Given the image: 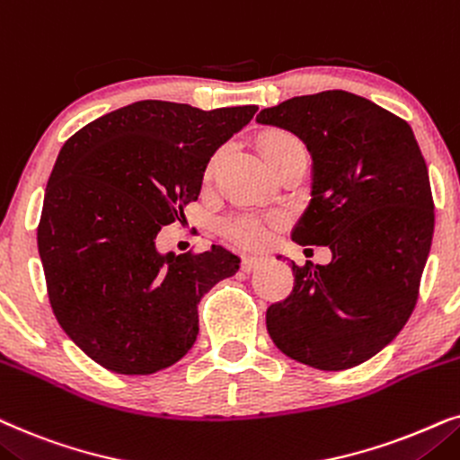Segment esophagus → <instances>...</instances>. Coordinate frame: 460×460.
<instances>
[{
	"mask_svg": "<svg viewBox=\"0 0 460 460\" xmlns=\"http://www.w3.org/2000/svg\"><path fill=\"white\" fill-rule=\"evenodd\" d=\"M262 262H265V259L262 256H243L242 259V269L246 273H252L254 269H259Z\"/></svg>",
	"mask_w": 460,
	"mask_h": 460,
	"instance_id": "obj_1",
	"label": "esophagus"
}]
</instances>
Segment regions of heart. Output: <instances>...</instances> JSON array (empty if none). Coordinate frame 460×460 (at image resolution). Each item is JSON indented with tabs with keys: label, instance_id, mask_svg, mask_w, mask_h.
Here are the masks:
<instances>
[{
	"label": "heart",
	"instance_id": "heart-1",
	"mask_svg": "<svg viewBox=\"0 0 460 460\" xmlns=\"http://www.w3.org/2000/svg\"><path fill=\"white\" fill-rule=\"evenodd\" d=\"M296 146H303L301 140L288 132H269L265 138H262V153H265L267 162H271L273 157L281 155V153L296 149ZM220 159H223V151H217L214 155L208 159L206 166V179L217 172ZM269 226H271V220H262L256 217H235L225 223V235L229 240H234L237 243L246 248H256L262 246L269 235Z\"/></svg>",
	"mask_w": 460,
	"mask_h": 460
}]
</instances>
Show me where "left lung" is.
<instances>
[{"instance_id":"left-lung-1","label":"left lung","mask_w":460,"mask_h":460,"mask_svg":"<svg viewBox=\"0 0 460 460\" xmlns=\"http://www.w3.org/2000/svg\"><path fill=\"white\" fill-rule=\"evenodd\" d=\"M256 121L296 134L314 159L311 201L292 229L328 265L292 262L290 296L267 309L288 358L317 370L364 364L406 326L433 240V198L412 128L345 90L294 96Z\"/></svg>"}]
</instances>
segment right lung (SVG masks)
<instances>
[{"instance_id": "add662e5", "label": "right lung", "mask_w": 460, "mask_h": 460, "mask_svg": "<svg viewBox=\"0 0 460 460\" xmlns=\"http://www.w3.org/2000/svg\"><path fill=\"white\" fill-rule=\"evenodd\" d=\"M256 111L138 101L90 121L60 149L40 259L60 328L102 368L153 375L193 347L201 296L235 275L240 259L223 246L162 254L155 240L185 218L208 159Z\"/></svg>"}]
</instances>
